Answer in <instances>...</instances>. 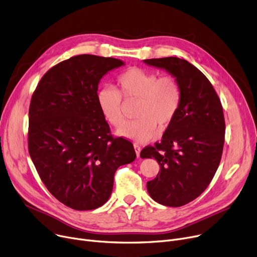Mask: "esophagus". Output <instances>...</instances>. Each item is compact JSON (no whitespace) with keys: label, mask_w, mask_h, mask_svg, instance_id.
I'll return each instance as SVG.
<instances>
[{"label":"esophagus","mask_w":257,"mask_h":257,"mask_svg":"<svg viewBox=\"0 0 257 257\" xmlns=\"http://www.w3.org/2000/svg\"><path fill=\"white\" fill-rule=\"evenodd\" d=\"M133 147H134V150H136V153H137V156L138 157H140V154H141V150H142V148L138 145V144H134L133 145Z\"/></svg>","instance_id":"esophagus-1"}]
</instances>
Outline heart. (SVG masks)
Wrapping results in <instances>:
<instances>
[{
    "label": "heart",
    "instance_id": "obj_1",
    "mask_svg": "<svg viewBox=\"0 0 257 257\" xmlns=\"http://www.w3.org/2000/svg\"><path fill=\"white\" fill-rule=\"evenodd\" d=\"M119 90L105 86L97 93L100 110L108 123L118 127L123 121L122 100L139 99L136 117L116 130L121 138L146 143L150 141L159 128L168 127L176 116L180 102L181 88L173 76L158 77L154 72L141 67H130L117 77Z\"/></svg>",
    "mask_w": 257,
    "mask_h": 257
}]
</instances>
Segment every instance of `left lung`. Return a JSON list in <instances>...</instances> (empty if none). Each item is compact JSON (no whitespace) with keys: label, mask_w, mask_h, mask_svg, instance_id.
Masks as SVG:
<instances>
[{"label":"left lung","mask_w":257,"mask_h":257,"mask_svg":"<svg viewBox=\"0 0 257 257\" xmlns=\"http://www.w3.org/2000/svg\"><path fill=\"white\" fill-rule=\"evenodd\" d=\"M166 70L181 88L178 112L161 143L146 147L142 158H155L160 167L147 190L157 203L179 207L203 193L217 172L224 146L225 119L221 101L209 80L196 66L178 57L145 59Z\"/></svg>","instance_id":"obj_1"}]
</instances>
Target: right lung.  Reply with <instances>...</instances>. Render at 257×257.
<instances>
[{"instance_id":"right-lung-1","label":"right lung","mask_w":257,"mask_h":257,"mask_svg":"<svg viewBox=\"0 0 257 257\" xmlns=\"http://www.w3.org/2000/svg\"><path fill=\"white\" fill-rule=\"evenodd\" d=\"M124 64L111 57L74 56L50 69L33 92L30 157L48 191L73 209L106 203L115 171L137 157L129 141L112 138L97 102L100 80Z\"/></svg>"}]
</instances>
